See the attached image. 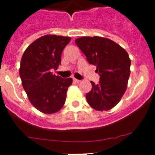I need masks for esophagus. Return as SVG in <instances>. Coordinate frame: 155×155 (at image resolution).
<instances>
[{
  "mask_svg": "<svg viewBox=\"0 0 155 155\" xmlns=\"http://www.w3.org/2000/svg\"><path fill=\"white\" fill-rule=\"evenodd\" d=\"M74 81L76 82V83H79V82H81V81L78 80V79H76V78H74Z\"/></svg>",
  "mask_w": 155,
  "mask_h": 155,
  "instance_id": "esophagus-1",
  "label": "esophagus"
}]
</instances>
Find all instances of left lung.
I'll return each instance as SVG.
<instances>
[{"label":"left lung","instance_id":"8db88e82","mask_svg":"<svg viewBox=\"0 0 155 155\" xmlns=\"http://www.w3.org/2000/svg\"><path fill=\"white\" fill-rule=\"evenodd\" d=\"M75 42L100 76L98 84L91 81V90L86 94L87 102L95 110L113 109L127 89L130 74L128 53L116 42L102 37H81Z\"/></svg>","mask_w":155,"mask_h":155}]
</instances>
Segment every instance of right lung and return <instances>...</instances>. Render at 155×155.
I'll return each mask as SVG.
<instances>
[{
  "instance_id": "1",
  "label": "right lung",
  "mask_w": 155,
  "mask_h": 155,
  "mask_svg": "<svg viewBox=\"0 0 155 155\" xmlns=\"http://www.w3.org/2000/svg\"><path fill=\"white\" fill-rule=\"evenodd\" d=\"M71 37L46 35L34 41L23 53L19 74L30 102L46 114L64 106L72 78H62L51 72L61 64V54Z\"/></svg>"
}]
</instances>
